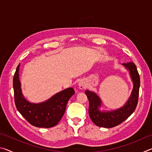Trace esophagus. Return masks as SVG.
Returning a JSON list of instances; mask_svg holds the SVG:
<instances>
[{"label":"esophagus","instance_id":"esophagus-1","mask_svg":"<svg viewBox=\"0 0 152 152\" xmlns=\"http://www.w3.org/2000/svg\"><path fill=\"white\" fill-rule=\"evenodd\" d=\"M78 86H79V88H80V89H82V90L85 89L86 88V85L85 82H83V81L80 82L79 84H78Z\"/></svg>","mask_w":152,"mask_h":152}]
</instances>
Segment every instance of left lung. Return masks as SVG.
I'll return each instance as SVG.
<instances>
[{"label": "left lung", "instance_id": "left-lung-1", "mask_svg": "<svg viewBox=\"0 0 152 152\" xmlns=\"http://www.w3.org/2000/svg\"><path fill=\"white\" fill-rule=\"evenodd\" d=\"M123 65H124L125 68L129 70L133 83L132 94L125 105L123 107L114 111L101 112L99 109V107L101 105V101L100 98L94 92L89 91H85V94L89 101L88 113L92 121L99 127L111 128L119 125L134 112L137 105L139 91L140 86V74L134 63H124L123 64Z\"/></svg>", "mask_w": 152, "mask_h": 152}]
</instances>
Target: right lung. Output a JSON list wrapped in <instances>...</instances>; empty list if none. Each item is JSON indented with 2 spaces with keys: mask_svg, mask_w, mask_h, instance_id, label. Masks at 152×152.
Returning a JSON list of instances; mask_svg holds the SVG:
<instances>
[{
  "mask_svg": "<svg viewBox=\"0 0 152 152\" xmlns=\"http://www.w3.org/2000/svg\"><path fill=\"white\" fill-rule=\"evenodd\" d=\"M19 66L20 64L17 67L13 77L15 103L18 111L35 127H54L63 117L69 99L75 93L74 88L64 90L42 103H31L25 99L21 92L19 79Z\"/></svg>",
  "mask_w": 152,
  "mask_h": 152,
  "instance_id": "1",
  "label": "right lung"
}]
</instances>
